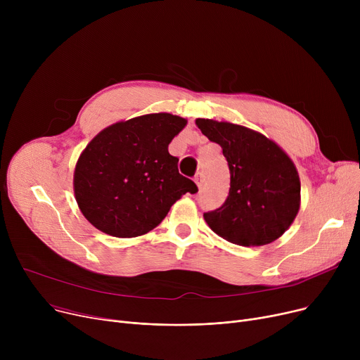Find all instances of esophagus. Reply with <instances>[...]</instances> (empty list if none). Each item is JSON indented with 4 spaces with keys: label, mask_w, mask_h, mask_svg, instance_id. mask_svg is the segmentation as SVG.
Segmentation results:
<instances>
[{
    "label": "esophagus",
    "mask_w": 360,
    "mask_h": 360,
    "mask_svg": "<svg viewBox=\"0 0 360 360\" xmlns=\"http://www.w3.org/2000/svg\"><path fill=\"white\" fill-rule=\"evenodd\" d=\"M194 181H195V184H197V186L198 188H201L202 186V182H204V178H202V174L201 172H198L195 176H194Z\"/></svg>",
    "instance_id": "esophagus-1"
}]
</instances>
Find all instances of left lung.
<instances>
[{"mask_svg": "<svg viewBox=\"0 0 360 360\" xmlns=\"http://www.w3.org/2000/svg\"><path fill=\"white\" fill-rule=\"evenodd\" d=\"M202 134L228 160L226 201L204 213L210 229L242 247L267 245L288 231L300 204V181L289 156L258 132L231 122L198 118Z\"/></svg>", "mask_w": 360, "mask_h": 360, "instance_id": "obj_1", "label": "left lung"}]
</instances>
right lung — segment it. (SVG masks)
Masks as SVG:
<instances>
[{
	"label": "right lung",
	"instance_id": "add662e5",
	"mask_svg": "<svg viewBox=\"0 0 360 360\" xmlns=\"http://www.w3.org/2000/svg\"><path fill=\"white\" fill-rule=\"evenodd\" d=\"M186 125L170 113H150L108 127L82 153L74 194L94 228L117 238L140 236L166 217L197 185L178 170L169 144Z\"/></svg>",
	"mask_w": 360,
	"mask_h": 360
}]
</instances>
